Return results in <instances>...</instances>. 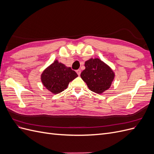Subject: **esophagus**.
<instances>
[{"label": "esophagus", "instance_id": "34e87169", "mask_svg": "<svg viewBox=\"0 0 154 154\" xmlns=\"http://www.w3.org/2000/svg\"><path fill=\"white\" fill-rule=\"evenodd\" d=\"M76 72H77V74H78V75L80 76V74H81V70H80V69H78L77 71H76Z\"/></svg>", "mask_w": 154, "mask_h": 154}]
</instances>
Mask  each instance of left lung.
Here are the masks:
<instances>
[{
	"label": "left lung",
	"instance_id": "obj_1",
	"mask_svg": "<svg viewBox=\"0 0 154 154\" xmlns=\"http://www.w3.org/2000/svg\"><path fill=\"white\" fill-rule=\"evenodd\" d=\"M85 67L80 76L91 91L101 94L109 89L115 74L108 65L99 58H91L85 62Z\"/></svg>",
	"mask_w": 154,
	"mask_h": 154
}]
</instances>
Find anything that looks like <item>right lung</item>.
Returning a JSON list of instances; mask_svg holds the SVG:
<instances>
[{
  "instance_id": "right-lung-1",
  "label": "right lung",
  "mask_w": 154,
  "mask_h": 154,
  "mask_svg": "<svg viewBox=\"0 0 154 154\" xmlns=\"http://www.w3.org/2000/svg\"><path fill=\"white\" fill-rule=\"evenodd\" d=\"M78 76L76 72L58 60L51 64L41 74V81L44 86L53 94L66 89L70 82Z\"/></svg>"
}]
</instances>
